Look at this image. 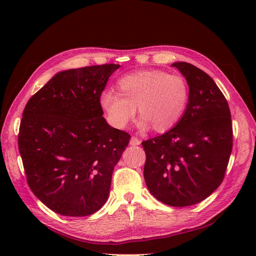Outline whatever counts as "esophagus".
Here are the masks:
<instances>
[{
	"instance_id": "1",
	"label": "esophagus",
	"mask_w": 256,
	"mask_h": 256,
	"mask_svg": "<svg viewBox=\"0 0 256 256\" xmlns=\"http://www.w3.org/2000/svg\"><path fill=\"white\" fill-rule=\"evenodd\" d=\"M140 143H141V141L138 140L136 136H131V138H130V145L136 146V145H140Z\"/></svg>"
}]
</instances>
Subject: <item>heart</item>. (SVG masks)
Instances as JSON below:
<instances>
[{
	"instance_id": "obj_1",
	"label": "heart",
	"mask_w": 256,
	"mask_h": 256,
	"mask_svg": "<svg viewBox=\"0 0 256 256\" xmlns=\"http://www.w3.org/2000/svg\"><path fill=\"white\" fill-rule=\"evenodd\" d=\"M118 92L106 90L100 97V106L111 125L125 128L138 106L142 126L150 125L157 132H166L180 122L190 96L184 76L164 70L127 74L118 80Z\"/></svg>"
}]
</instances>
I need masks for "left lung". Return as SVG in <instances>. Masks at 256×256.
<instances>
[{"instance_id":"left-lung-1","label":"left lung","mask_w":256,"mask_h":256,"mask_svg":"<svg viewBox=\"0 0 256 256\" xmlns=\"http://www.w3.org/2000/svg\"><path fill=\"white\" fill-rule=\"evenodd\" d=\"M172 67L186 76L189 102L174 128L142 142L144 178L160 202L184 207L221 184L233 148V125L226 99L210 76L184 62Z\"/></svg>"}]
</instances>
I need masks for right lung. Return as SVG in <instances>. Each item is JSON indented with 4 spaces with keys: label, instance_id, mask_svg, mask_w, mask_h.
I'll return each mask as SVG.
<instances>
[{
    "label": "right lung",
    "instance_id": "add662e5",
    "mask_svg": "<svg viewBox=\"0 0 256 256\" xmlns=\"http://www.w3.org/2000/svg\"><path fill=\"white\" fill-rule=\"evenodd\" d=\"M116 64L60 72L28 99L18 146L30 189L52 212H96L109 196L114 166L130 141L108 125L100 96Z\"/></svg>",
    "mask_w": 256,
    "mask_h": 256
}]
</instances>
